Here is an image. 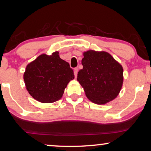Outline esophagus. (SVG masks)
Wrapping results in <instances>:
<instances>
[{"mask_svg":"<svg viewBox=\"0 0 151 151\" xmlns=\"http://www.w3.org/2000/svg\"><path fill=\"white\" fill-rule=\"evenodd\" d=\"M74 75H75V77H77L78 75V68H75L74 69Z\"/></svg>","mask_w":151,"mask_h":151,"instance_id":"obj_1","label":"esophagus"}]
</instances>
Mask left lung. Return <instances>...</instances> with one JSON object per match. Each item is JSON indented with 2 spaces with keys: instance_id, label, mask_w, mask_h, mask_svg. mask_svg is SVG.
Instances as JSON below:
<instances>
[{
  "instance_id": "8db88e82",
  "label": "left lung",
  "mask_w": 151,
  "mask_h": 151,
  "mask_svg": "<svg viewBox=\"0 0 151 151\" xmlns=\"http://www.w3.org/2000/svg\"><path fill=\"white\" fill-rule=\"evenodd\" d=\"M83 69L77 80L87 98L97 104H106L119 95L123 83V69L110 54L88 50L83 53Z\"/></svg>"
}]
</instances>
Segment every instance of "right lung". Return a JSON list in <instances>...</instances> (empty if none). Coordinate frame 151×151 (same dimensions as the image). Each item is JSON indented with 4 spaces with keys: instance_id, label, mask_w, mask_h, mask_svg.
Listing matches in <instances>:
<instances>
[{
    "instance_id": "obj_1",
    "label": "right lung",
    "mask_w": 151,
    "mask_h": 151,
    "mask_svg": "<svg viewBox=\"0 0 151 151\" xmlns=\"http://www.w3.org/2000/svg\"><path fill=\"white\" fill-rule=\"evenodd\" d=\"M58 54L55 52L50 56L41 54L26 67V87L28 93L39 102L59 100L68 83L74 79L73 69Z\"/></svg>"
}]
</instances>
